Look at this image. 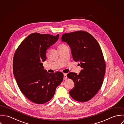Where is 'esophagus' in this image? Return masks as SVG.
Returning <instances> with one entry per match:
<instances>
[{
  "label": "esophagus",
  "mask_w": 124,
  "mask_h": 124,
  "mask_svg": "<svg viewBox=\"0 0 124 124\" xmlns=\"http://www.w3.org/2000/svg\"><path fill=\"white\" fill-rule=\"evenodd\" d=\"M67 78V76L66 73H64V79H66Z\"/></svg>",
  "instance_id": "esophagus-1"
}]
</instances>
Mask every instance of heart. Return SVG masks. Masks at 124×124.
Segmentation results:
<instances>
[{"label": "heart", "instance_id": "obj_1", "mask_svg": "<svg viewBox=\"0 0 124 124\" xmlns=\"http://www.w3.org/2000/svg\"><path fill=\"white\" fill-rule=\"evenodd\" d=\"M63 45V44H62V45Z\"/></svg>", "mask_w": 124, "mask_h": 124}]
</instances>
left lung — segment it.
<instances>
[{
    "mask_svg": "<svg viewBox=\"0 0 124 124\" xmlns=\"http://www.w3.org/2000/svg\"><path fill=\"white\" fill-rule=\"evenodd\" d=\"M61 40L69 45L73 60L82 68L78 75L67 74L74 83L70 94L77 101H87L97 93L103 82L105 63L101 49L93 36L84 31L65 33Z\"/></svg>",
    "mask_w": 124,
    "mask_h": 124,
    "instance_id": "1",
    "label": "left lung"
}]
</instances>
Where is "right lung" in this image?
Wrapping results in <instances>:
<instances>
[{
  "label": "right lung",
  "instance_id": "add662e5",
  "mask_svg": "<svg viewBox=\"0 0 124 124\" xmlns=\"http://www.w3.org/2000/svg\"><path fill=\"white\" fill-rule=\"evenodd\" d=\"M59 35L33 33L16 50L13 60V74L22 92L29 100L37 104L48 101L56 87L62 82L61 72L49 73L44 69L46 51L58 39Z\"/></svg>",
  "mask_w": 124,
  "mask_h": 124
}]
</instances>
